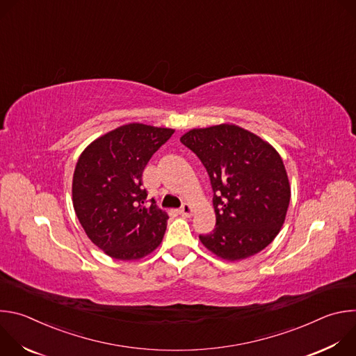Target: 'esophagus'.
<instances>
[{"label": "esophagus", "mask_w": 356, "mask_h": 356, "mask_svg": "<svg viewBox=\"0 0 356 356\" xmlns=\"http://www.w3.org/2000/svg\"><path fill=\"white\" fill-rule=\"evenodd\" d=\"M179 214H181L183 217H191V214H193V207L186 202V204H183V206L179 209Z\"/></svg>", "instance_id": "1"}]
</instances>
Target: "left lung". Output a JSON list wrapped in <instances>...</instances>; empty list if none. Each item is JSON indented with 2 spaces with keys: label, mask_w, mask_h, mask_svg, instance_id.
Segmentation results:
<instances>
[{
  "label": "left lung",
  "mask_w": 356,
  "mask_h": 356,
  "mask_svg": "<svg viewBox=\"0 0 356 356\" xmlns=\"http://www.w3.org/2000/svg\"><path fill=\"white\" fill-rule=\"evenodd\" d=\"M180 142L204 165L214 193L216 228L200 235L202 245L227 261L265 249L279 234L290 202L280 155L232 124L191 129Z\"/></svg>",
  "instance_id": "1"
}]
</instances>
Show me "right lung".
Returning <instances> with one entry per match:
<instances>
[{
  "label": "right lung",
  "instance_id": "obj_1",
  "mask_svg": "<svg viewBox=\"0 0 356 356\" xmlns=\"http://www.w3.org/2000/svg\"><path fill=\"white\" fill-rule=\"evenodd\" d=\"M173 129L122 125L90 143L73 176V207L87 236L108 257L134 261L163 239L168 214L149 200L142 173Z\"/></svg>",
  "mask_w": 356,
  "mask_h": 356
}]
</instances>
